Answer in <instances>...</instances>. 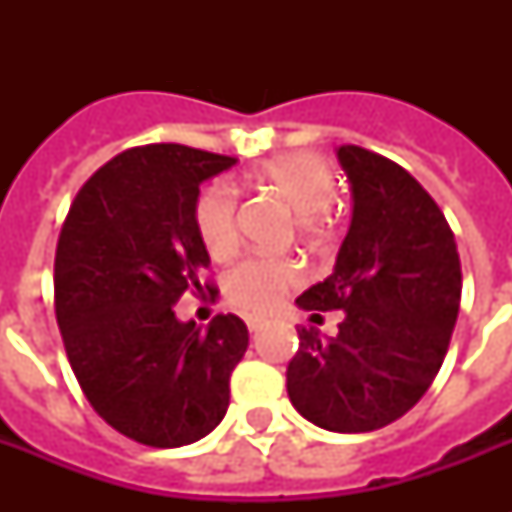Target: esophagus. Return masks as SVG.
Masks as SVG:
<instances>
[{
	"label": "esophagus",
	"instance_id": "34e87169",
	"mask_svg": "<svg viewBox=\"0 0 512 512\" xmlns=\"http://www.w3.org/2000/svg\"><path fill=\"white\" fill-rule=\"evenodd\" d=\"M247 327L249 332H260L265 327V319H257V316H249L247 319Z\"/></svg>",
	"mask_w": 512,
	"mask_h": 512
}]
</instances>
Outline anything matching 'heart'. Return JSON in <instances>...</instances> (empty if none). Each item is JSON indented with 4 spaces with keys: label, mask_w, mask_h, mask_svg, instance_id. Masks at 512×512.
I'll list each match as a JSON object with an SVG mask.
<instances>
[{
    "label": "heart",
    "mask_w": 512,
    "mask_h": 512,
    "mask_svg": "<svg viewBox=\"0 0 512 512\" xmlns=\"http://www.w3.org/2000/svg\"><path fill=\"white\" fill-rule=\"evenodd\" d=\"M263 188H271L297 212L300 231L319 236L329 228V204L335 199L337 175L324 156L292 151L265 162L255 172ZM236 191L231 185H209L193 209L196 231L212 257H225L236 244ZM303 279V268L292 257L252 255L225 279V295L247 313L273 311L289 287Z\"/></svg>",
    "instance_id": "1"
}]
</instances>
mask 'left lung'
Instances as JSON below:
<instances>
[{"instance_id":"left-lung-1","label":"left lung","mask_w":512,"mask_h":512,"mask_svg":"<svg viewBox=\"0 0 512 512\" xmlns=\"http://www.w3.org/2000/svg\"><path fill=\"white\" fill-rule=\"evenodd\" d=\"M353 217L332 276L297 297L311 319L342 311L337 337L297 329L289 401L332 433H369L412 409L444 364L462 297L457 241L404 167L361 146L337 148Z\"/></svg>"}]
</instances>
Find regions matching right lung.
Returning <instances> with one entry per match:
<instances>
[{
	"instance_id": "add662e5",
	"label": "right lung",
	"mask_w": 512,
	"mask_h": 512,
	"mask_svg": "<svg viewBox=\"0 0 512 512\" xmlns=\"http://www.w3.org/2000/svg\"><path fill=\"white\" fill-rule=\"evenodd\" d=\"M233 164L177 143L130 148L79 188L60 228L55 316L66 356L92 409L138 444H193L228 409L247 324L220 313L201 332L172 305L217 297L193 209L199 185Z\"/></svg>"
}]
</instances>
